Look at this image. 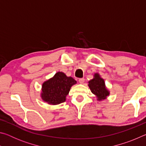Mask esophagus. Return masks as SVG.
<instances>
[{
    "label": "esophagus",
    "mask_w": 146,
    "mask_h": 146,
    "mask_svg": "<svg viewBox=\"0 0 146 146\" xmlns=\"http://www.w3.org/2000/svg\"><path fill=\"white\" fill-rule=\"evenodd\" d=\"M84 81H85V79L84 78H80V79H79V80H78V82H79V83L81 84H82L84 83Z\"/></svg>",
    "instance_id": "obj_1"
}]
</instances>
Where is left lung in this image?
I'll list each match as a JSON object with an SVG mask.
<instances>
[{"instance_id":"8db88e82","label":"left lung","mask_w":146,"mask_h":146,"mask_svg":"<svg viewBox=\"0 0 146 146\" xmlns=\"http://www.w3.org/2000/svg\"><path fill=\"white\" fill-rule=\"evenodd\" d=\"M88 86L99 102L106 99L110 94V91L106 88L104 80L98 73L94 74L93 78L88 82Z\"/></svg>"}]
</instances>
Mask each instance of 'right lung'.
Returning <instances> with one entry per match:
<instances>
[{"label":"right lung","mask_w":146,"mask_h":146,"mask_svg":"<svg viewBox=\"0 0 146 146\" xmlns=\"http://www.w3.org/2000/svg\"><path fill=\"white\" fill-rule=\"evenodd\" d=\"M76 81L63 72L58 71L53 77L44 82L42 85L40 97L49 104L57 105L64 102L71 88Z\"/></svg>","instance_id":"right-lung-1"}]
</instances>
